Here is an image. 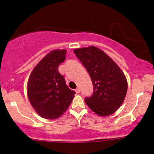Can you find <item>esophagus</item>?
<instances>
[{
	"mask_svg": "<svg viewBox=\"0 0 154 154\" xmlns=\"http://www.w3.org/2000/svg\"><path fill=\"white\" fill-rule=\"evenodd\" d=\"M75 92L77 93V94H79V93L80 92V89L79 88H77L75 89Z\"/></svg>",
	"mask_w": 154,
	"mask_h": 154,
	"instance_id": "1",
	"label": "esophagus"
}]
</instances>
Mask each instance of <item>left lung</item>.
Returning a JSON list of instances; mask_svg holds the SVG:
<instances>
[{"mask_svg": "<svg viewBox=\"0 0 154 154\" xmlns=\"http://www.w3.org/2000/svg\"><path fill=\"white\" fill-rule=\"evenodd\" d=\"M88 71L94 91L85 102L100 116L112 114L121 107L127 92V80L124 72L112 58L98 47L91 46L74 50Z\"/></svg>", "mask_w": 154, "mask_h": 154, "instance_id": "left-lung-1", "label": "left lung"}]
</instances>
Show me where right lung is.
I'll return each mask as SVG.
<instances>
[{
  "instance_id": "add662e5",
  "label": "right lung",
  "mask_w": 154,
  "mask_h": 154,
  "mask_svg": "<svg viewBox=\"0 0 154 154\" xmlns=\"http://www.w3.org/2000/svg\"><path fill=\"white\" fill-rule=\"evenodd\" d=\"M66 53V50L49 52L33 69L28 79V99L36 112L45 119L60 117L75 94L58 72V66L65 60Z\"/></svg>"
}]
</instances>
